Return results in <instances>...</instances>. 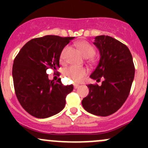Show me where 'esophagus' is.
<instances>
[{
    "label": "esophagus",
    "instance_id": "1",
    "mask_svg": "<svg viewBox=\"0 0 148 148\" xmlns=\"http://www.w3.org/2000/svg\"><path fill=\"white\" fill-rule=\"evenodd\" d=\"M79 86V85L77 84H74V89H77V88H78Z\"/></svg>",
    "mask_w": 148,
    "mask_h": 148
}]
</instances>
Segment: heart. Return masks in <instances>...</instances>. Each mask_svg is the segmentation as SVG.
Here are the masks:
<instances>
[{
	"label": "heart",
	"mask_w": 148,
	"mask_h": 148,
	"mask_svg": "<svg viewBox=\"0 0 148 148\" xmlns=\"http://www.w3.org/2000/svg\"><path fill=\"white\" fill-rule=\"evenodd\" d=\"M76 46L85 58H89V59H90L92 62L95 61L94 60V55L95 54L96 50H95V48L90 43L83 40V41H79L76 43ZM68 49L69 47L66 46L61 52L59 60L62 64L66 63ZM87 69L84 67H77L71 66L64 70V75L69 79L72 80L74 82H80L82 81L85 76L87 74Z\"/></svg>",
	"instance_id": "heart-1"
}]
</instances>
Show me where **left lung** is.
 Here are the masks:
<instances>
[{
    "mask_svg": "<svg viewBox=\"0 0 148 148\" xmlns=\"http://www.w3.org/2000/svg\"><path fill=\"white\" fill-rule=\"evenodd\" d=\"M94 44L100 53V60L90 77L102 85H87L89 95L82 99L86 111L106 117L117 112L129 96L135 77V66L127 46L108 36L95 37Z\"/></svg>",
    "mask_w": 148,
    "mask_h": 148,
    "instance_id": "left-lung-1",
    "label": "left lung"
}]
</instances>
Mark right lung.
<instances>
[{"mask_svg":"<svg viewBox=\"0 0 148 148\" xmlns=\"http://www.w3.org/2000/svg\"><path fill=\"white\" fill-rule=\"evenodd\" d=\"M74 37L49 35L28 41L13 61V85L21 105L31 115L47 118L62 111L74 86L64 85L61 78L49 80L46 70L56 71L62 49ZM57 74L59 75V73Z\"/></svg>","mask_w":148,"mask_h":148,"instance_id":"obj_1","label":"right lung"}]
</instances>
